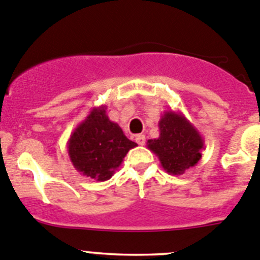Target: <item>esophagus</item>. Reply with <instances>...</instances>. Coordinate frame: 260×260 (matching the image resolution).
Listing matches in <instances>:
<instances>
[{"instance_id": "obj_1", "label": "esophagus", "mask_w": 260, "mask_h": 260, "mask_svg": "<svg viewBox=\"0 0 260 260\" xmlns=\"http://www.w3.org/2000/svg\"><path fill=\"white\" fill-rule=\"evenodd\" d=\"M135 140H136V142H137L140 146H143V145H145V142H146V137L143 135H137V136H136Z\"/></svg>"}]
</instances>
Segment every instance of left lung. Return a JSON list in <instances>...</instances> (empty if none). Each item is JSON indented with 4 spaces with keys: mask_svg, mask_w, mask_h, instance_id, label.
<instances>
[{
    "mask_svg": "<svg viewBox=\"0 0 260 260\" xmlns=\"http://www.w3.org/2000/svg\"><path fill=\"white\" fill-rule=\"evenodd\" d=\"M160 136L147 141V148L170 175H181L202 158L205 140L180 112L166 110L158 120Z\"/></svg>",
    "mask_w": 260,
    "mask_h": 260,
    "instance_id": "1",
    "label": "left lung"
}]
</instances>
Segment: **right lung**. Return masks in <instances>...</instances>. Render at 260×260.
<instances>
[{"mask_svg":"<svg viewBox=\"0 0 260 260\" xmlns=\"http://www.w3.org/2000/svg\"><path fill=\"white\" fill-rule=\"evenodd\" d=\"M137 143L107 115V107L92 108L71 133L67 151L74 168L96 181L109 180L123 158Z\"/></svg>","mask_w":260,"mask_h":260,"instance_id":"obj_1","label":"right lung"}]
</instances>
